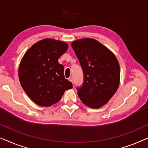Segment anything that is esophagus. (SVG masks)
<instances>
[{
    "instance_id": "esophagus-1",
    "label": "esophagus",
    "mask_w": 148,
    "mask_h": 148,
    "mask_svg": "<svg viewBox=\"0 0 148 148\" xmlns=\"http://www.w3.org/2000/svg\"><path fill=\"white\" fill-rule=\"evenodd\" d=\"M68 80H69V81H70V82H71L73 83V82H74V80H73V78H72V76H71V77H70V78H68Z\"/></svg>"
}]
</instances>
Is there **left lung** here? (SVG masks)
<instances>
[{
	"label": "left lung",
	"mask_w": 148,
	"mask_h": 148,
	"mask_svg": "<svg viewBox=\"0 0 148 148\" xmlns=\"http://www.w3.org/2000/svg\"><path fill=\"white\" fill-rule=\"evenodd\" d=\"M71 45L84 74L82 86L76 87L78 97L88 107L100 108L109 101L119 85L117 60L109 49L95 39H78Z\"/></svg>",
	"instance_id": "left-lung-1"
}]
</instances>
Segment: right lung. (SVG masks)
I'll use <instances>...</instances> for the list:
<instances>
[{
	"mask_svg": "<svg viewBox=\"0 0 148 148\" xmlns=\"http://www.w3.org/2000/svg\"><path fill=\"white\" fill-rule=\"evenodd\" d=\"M68 47L63 41L45 39L32 45L23 58L18 68L20 83L37 105L49 107L57 103L64 92L73 87L58 62Z\"/></svg>",
	"mask_w": 148,
	"mask_h": 148,
	"instance_id": "1",
	"label": "right lung"
}]
</instances>
